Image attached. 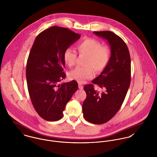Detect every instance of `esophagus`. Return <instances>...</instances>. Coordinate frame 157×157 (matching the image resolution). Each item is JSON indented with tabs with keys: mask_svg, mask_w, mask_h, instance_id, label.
<instances>
[{
	"mask_svg": "<svg viewBox=\"0 0 157 157\" xmlns=\"http://www.w3.org/2000/svg\"><path fill=\"white\" fill-rule=\"evenodd\" d=\"M78 87H79V89H83V86H82V84H81V83H78Z\"/></svg>",
	"mask_w": 157,
	"mask_h": 157,
	"instance_id": "obj_1",
	"label": "esophagus"
}]
</instances>
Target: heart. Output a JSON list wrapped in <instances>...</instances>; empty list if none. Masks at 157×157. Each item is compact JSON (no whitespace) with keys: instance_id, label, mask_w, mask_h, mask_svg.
Wrapping results in <instances>:
<instances>
[{"instance_id":"b5f03b06","label":"heart","mask_w":157,"mask_h":157,"mask_svg":"<svg viewBox=\"0 0 157 157\" xmlns=\"http://www.w3.org/2000/svg\"><path fill=\"white\" fill-rule=\"evenodd\" d=\"M78 53L81 55H86L85 67H77L68 73V78L82 82L91 79L94 76V71L98 73L102 71L107 66L110 59V50L106 45L98 40L92 38H86L78 43L76 45ZM64 63L69 67L75 65L77 53L71 48H67L63 54Z\"/></svg>"}]
</instances>
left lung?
<instances>
[{
    "instance_id": "obj_1",
    "label": "left lung",
    "mask_w": 157,
    "mask_h": 157,
    "mask_svg": "<svg viewBox=\"0 0 157 157\" xmlns=\"http://www.w3.org/2000/svg\"><path fill=\"white\" fill-rule=\"evenodd\" d=\"M107 40L111 56L107 66L92 84L84 87L87 97L82 104L83 116L87 121L101 124L112 119L121 108L130 84V56L124 41L110 31L94 32ZM96 84L102 92L94 89Z\"/></svg>"
}]
</instances>
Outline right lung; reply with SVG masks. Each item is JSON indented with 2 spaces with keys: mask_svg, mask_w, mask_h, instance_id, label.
I'll use <instances>...</instances> for the list:
<instances>
[{
  "mask_svg": "<svg viewBox=\"0 0 157 157\" xmlns=\"http://www.w3.org/2000/svg\"><path fill=\"white\" fill-rule=\"evenodd\" d=\"M80 37L68 29L53 26L39 33L32 46L26 68L27 87L34 108L47 121L63 118L66 104L78 89L75 80L59 83L65 77L63 52Z\"/></svg>",
  "mask_w": 157,
  "mask_h": 157,
  "instance_id": "obj_1",
  "label": "right lung"
}]
</instances>
